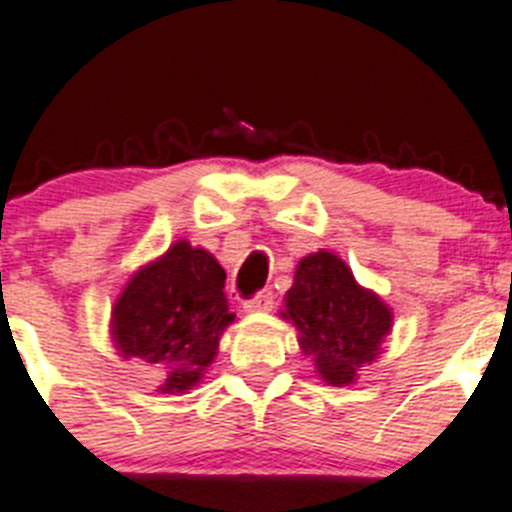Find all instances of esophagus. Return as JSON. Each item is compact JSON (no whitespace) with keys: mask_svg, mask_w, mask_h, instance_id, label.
<instances>
[{"mask_svg":"<svg viewBox=\"0 0 512 512\" xmlns=\"http://www.w3.org/2000/svg\"><path fill=\"white\" fill-rule=\"evenodd\" d=\"M271 307H274V294L271 292H259L253 299H246V302H243V309H246L248 314L269 312Z\"/></svg>","mask_w":512,"mask_h":512,"instance_id":"esophagus-1","label":"esophagus"}]
</instances>
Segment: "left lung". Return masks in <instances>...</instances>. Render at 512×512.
I'll return each instance as SVG.
<instances>
[{"label":"left lung","mask_w":512,"mask_h":512,"mask_svg":"<svg viewBox=\"0 0 512 512\" xmlns=\"http://www.w3.org/2000/svg\"><path fill=\"white\" fill-rule=\"evenodd\" d=\"M281 317L297 330L299 350L312 358L327 386H353L360 370L383 353L393 309L358 284L337 253L320 248L297 264Z\"/></svg>","instance_id":"left-lung-1"}]
</instances>
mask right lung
I'll list each match as a JSON object with an SVG mask.
<instances>
[{
  "label": "right lung",
  "instance_id": "1",
  "mask_svg": "<svg viewBox=\"0 0 512 512\" xmlns=\"http://www.w3.org/2000/svg\"><path fill=\"white\" fill-rule=\"evenodd\" d=\"M225 271L213 253L175 241L139 266L111 307V342L121 358L159 365V393L180 396L203 381L225 327L236 322L225 299Z\"/></svg>",
  "mask_w": 512,
  "mask_h": 512
}]
</instances>
